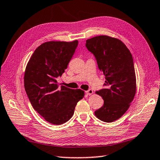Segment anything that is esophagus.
Listing matches in <instances>:
<instances>
[{"label":"esophagus","instance_id":"1","mask_svg":"<svg viewBox=\"0 0 160 160\" xmlns=\"http://www.w3.org/2000/svg\"><path fill=\"white\" fill-rule=\"evenodd\" d=\"M86 92V94H88V95H91V94H92V93H93V90L90 89L88 90H87Z\"/></svg>","mask_w":160,"mask_h":160}]
</instances>
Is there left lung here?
I'll list each match as a JSON object with an SVG mask.
<instances>
[{"label":"left lung","mask_w":160,"mask_h":160,"mask_svg":"<svg viewBox=\"0 0 160 160\" xmlns=\"http://www.w3.org/2000/svg\"><path fill=\"white\" fill-rule=\"evenodd\" d=\"M86 46L94 55L106 79V88L96 91L103 98V106L94 115L104 122H112L127 111L135 95L136 76L132 54L121 40L106 35L88 39Z\"/></svg>","instance_id":"obj_1"}]
</instances>
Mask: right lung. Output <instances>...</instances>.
I'll return each mask as SVG.
<instances>
[{"label": "right lung", "instance_id": "add662e5", "mask_svg": "<svg viewBox=\"0 0 160 160\" xmlns=\"http://www.w3.org/2000/svg\"><path fill=\"white\" fill-rule=\"evenodd\" d=\"M77 45V40L45 42L36 49L25 68L24 86L32 106L52 124L68 122L84 97L83 90L60 87L57 81L67 68Z\"/></svg>", "mask_w": 160, "mask_h": 160}]
</instances>
